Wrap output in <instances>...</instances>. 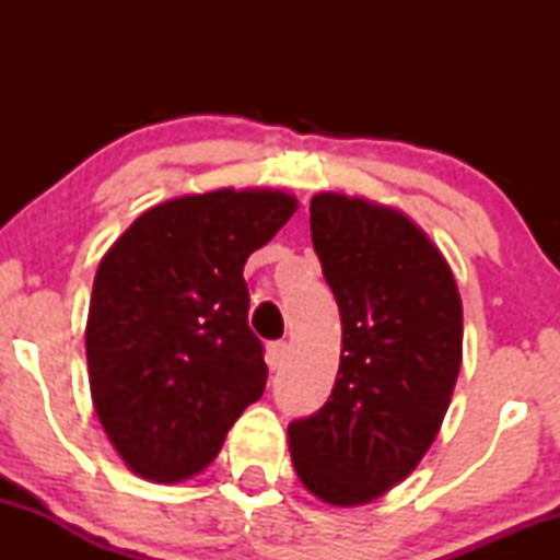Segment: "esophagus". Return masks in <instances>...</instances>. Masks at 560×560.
<instances>
[{
    "mask_svg": "<svg viewBox=\"0 0 560 560\" xmlns=\"http://www.w3.org/2000/svg\"><path fill=\"white\" fill-rule=\"evenodd\" d=\"M284 358H287V342H271V345H268L266 361H268V365H271L273 371L279 369L281 363H284Z\"/></svg>",
    "mask_w": 560,
    "mask_h": 560,
    "instance_id": "1",
    "label": "esophagus"
}]
</instances>
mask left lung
Listing matches in <instances>:
<instances>
[{
	"label": "left lung",
	"instance_id": "left-lung-1",
	"mask_svg": "<svg viewBox=\"0 0 560 560\" xmlns=\"http://www.w3.org/2000/svg\"><path fill=\"white\" fill-rule=\"evenodd\" d=\"M313 247L342 318L331 397L289 423L302 485L365 505L413 474L440 434L464 361V305L445 255L402 210L320 191Z\"/></svg>",
	"mask_w": 560,
	"mask_h": 560
}]
</instances>
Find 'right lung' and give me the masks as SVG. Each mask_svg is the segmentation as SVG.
<instances>
[{"instance_id": "add662e5", "label": "right lung", "mask_w": 560, "mask_h": 560, "mask_svg": "<svg viewBox=\"0 0 560 560\" xmlns=\"http://www.w3.org/2000/svg\"><path fill=\"white\" fill-rule=\"evenodd\" d=\"M294 210L298 197L281 189L173 197L144 210L100 260L89 387L102 429L141 479L195 477L260 400L268 369L242 271Z\"/></svg>"}]
</instances>
